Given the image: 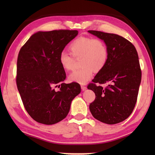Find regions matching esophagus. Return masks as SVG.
I'll use <instances>...</instances> for the list:
<instances>
[{
  "label": "esophagus",
  "instance_id": "esophagus-1",
  "mask_svg": "<svg viewBox=\"0 0 155 155\" xmlns=\"http://www.w3.org/2000/svg\"><path fill=\"white\" fill-rule=\"evenodd\" d=\"M81 89H82L83 91H85V90H87V87H86V86H85V85H81Z\"/></svg>",
  "mask_w": 155,
  "mask_h": 155
}]
</instances>
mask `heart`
Returning a JSON list of instances; mask_svg holds the SVG:
<instances>
[{
  "label": "heart",
  "mask_w": 155,
  "mask_h": 155,
  "mask_svg": "<svg viewBox=\"0 0 155 155\" xmlns=\"http://www.w3.org/2000/svg\"><path fill=\"white\" fill-rule=\"evenodd\" d=\"M69 50L75 59H81V69L76 70L69 76L71 82L85 84L93 77L94 71L99 72L107 64L109 51L107 43L100 38L91 37H79L70 44ZM71 55V56H72ZM66 52L59 54V63L65 70H73L75 59Z\"/></svg>",
  "instance_id": "obj_1"
}]
</instances>
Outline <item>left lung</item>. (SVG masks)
<instances>
[{
  "instance_id": "obj_1",
  "label": "left lung",
  "mask_w": 155,
  "mask_h": 155,
  "mask_svg": "<svg viewBox=\"0 0 155 155\" xmlns=\"http://www.w3.org/2000/svg\"><path fill=\"white\" fill-rule=\"evenodd\" d=\"M88 32L105 41L109 51L105 68L87 86L96 95L90 110L99 121L117 124L129 117L137 102L141 79L137 52L134 45L122 36L98 31ZM96 83L108 85L103 88Z\"/></svg>"
}]
</instances>
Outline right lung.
<instances>
[{
	"label": "right lung",
	"instance_id": "add662e5",
	"mask_svg": "<svg viewBox=\"0 0 155 155\" xmlns=\"http://www.w3.org/2000/svg\"><path fill=\"white\" fill-rule=\"evenodd\" d=\"M78 35L77 30L39 31L21 48L17 60L16 84L26 111L41 124L51 125L67 116L78 83H62L66 77L59 54Z\"/></svg>",
	"mask_w": 155,
	"mask_h": 155
}]
</instances>
